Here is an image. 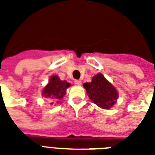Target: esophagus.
Here are the masks:
<instances>
[{"mask_svg": "<svg viewBox=\"0 0 155 155\" xmlns=\"http://www.w3.org/2000/svg\"><path fill=\"white\" fill-rule=\"evenodd\" d=\"M75 84L76 85H81L82 82H81L80 80H75Z\"/></svg>", "mask_w": 155, "mask_h": 155, "instance_id": "esophagus-1", "label": "esophagus"}]
</instances>
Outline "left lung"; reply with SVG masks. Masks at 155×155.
I'll list each match as a JSON object with an SVG mask.
<instances>
[{"label":"left lung","mask_w":155,"mask_h":155,"mask_svg":"<svg viewBox=\"0 0 155 155\" xmlns=\"http://www.w3.org/2000/svg\"><path fill=\"white\" fill-rule=\"evenodd\" d=\"M84 87L90 100L104 109L112 108L118 99L117 90L101 73L94 75L90 83L84 84Z\"/></svg>","instance_id":"obj_1"}]
</instances>
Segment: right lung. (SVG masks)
I'll list each match as a JSON object with an SVG mask.
<instances>
[{
	"label": "right lung",
	"instance_id": "add662e5",
	"mask_svg": "<svg viewBox=\"0 0 155 155\" xmlns=\"http://www.w3.org/2000/svg\"><path fill=\"white\" fill-rule=\"evenodd\" d=\"M70 86V83L66 80H61L58 75H51L48 84L42 89V96L45 98L51 100L52 102L50 104L52 105L54 101L58 103L59 100L63 99L67 92V88Z\"/></svg>",
	"mask_w": 155,
	"mask_h": 155
}]
</instances>
